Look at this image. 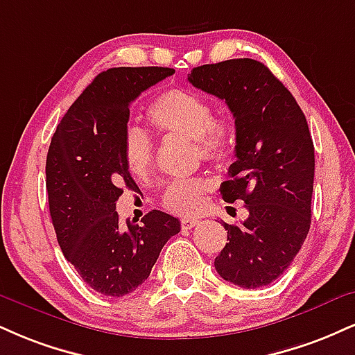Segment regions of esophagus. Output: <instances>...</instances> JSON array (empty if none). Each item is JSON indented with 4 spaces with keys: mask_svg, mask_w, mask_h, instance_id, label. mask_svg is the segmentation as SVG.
<instances>
[{
    "mask_svg": "<svg viewBox=\"0 0 355 355\" xmlns=\"http://www.w3.org/2000/svg\"><path fill=\"white\" fill-rule=\"evenodd\" d=\"M180 225H182V230H191V228H193V226L198 225V220H191V218H182Z\"/></svg>",
    "mask_w": 355,
    "mask_h": 355,
    "instance_id": "1",
    "label": "esophagus"
}]
</instances>
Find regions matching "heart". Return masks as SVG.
Wrapping results in <instances>:
<instances>
[{"instance_id": "b5f03b06", "label": "heart", "mask_w": 355, "mask_h": 355, "mask_svg": "<svg viewBox=\"0 0 355 355\" xmlns=\"http://www.w3.org/2000/svg\"><path fill=\"white\" fill-rule=\"evenodd\" d=\"M147 121L159 134L173 139L191 140L203 160L225 164L230 160L236 142V127L230 115L213 114L205 97L198 94L170 89L160 94L147 109ZM123 162L139 180L153 168V144L144 132L129 129L123 135ZM211 189L205 178H178L170 182L162 195V205L175 215L189 216L200 210L203 195Z\"/></svg>"}]
</instances>
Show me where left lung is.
Returning a JSON list of instances; mask_svg holds the SVG:
<instances>
[{"mask_svg":"<svg viewBox=\"0 0 355 355\" xmlns=\"http://www.w3.org/2000/svg\"><path fill=\"white\" fill-rule=\"evenodd\" d=\"M196 89L225 101L236 127V160L221 196L243 200V225L223 223L228 243L215 258L218 275L245 289L268 286L288 270L311 226L314 145L293 94L254 59L193 67Z\"/></svg>","mask_w":355,"mask_h":355,"instance_id":"left-lung-1","label":"left lung"}]
</instances>
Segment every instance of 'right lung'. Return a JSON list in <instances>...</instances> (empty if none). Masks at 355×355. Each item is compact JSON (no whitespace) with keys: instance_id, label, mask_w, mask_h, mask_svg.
Masks as SVG:
<instances>
[{"instance_id":"add662e5","label":"right lung","mask_w":355,"mask_h":355,"mask_svg":"<svg viewBox=\"0 0 355 355\" xmlns=\"http://www.w3.org/2000/svg\"><path fill=\"white\" fill-rule=\"evenodd\" d=\"M170 67H114L101 72L55 129L46 159V190L64 258L94 291L121 297L150 275L162 248L180 221L152 210L142 225L122 228L115 203L123 187L135 189L123 162L129 105Z\"/></svg>"}]
</instances>
